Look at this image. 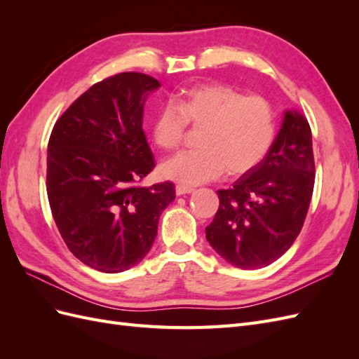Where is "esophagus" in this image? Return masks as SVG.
I'll list each match as a JSON object with an SVG mask.
<instances>
[{"label":"esophagus","mask_w":359,"mask_h":359,"mask_svg":"<svg viewBox=\"0 0 359 359\" xmlns=\"http://www.w3.org/2000/svg\"><path fill=\"white\" fill-rule=\"evenodd\" d=\"M194 189L193 187H189V186H184V184H178V186L175 187V191L178 196H182V194H187V193H191Z\"/></svg>","instance_id":"esophagus-1"}]
</instances>
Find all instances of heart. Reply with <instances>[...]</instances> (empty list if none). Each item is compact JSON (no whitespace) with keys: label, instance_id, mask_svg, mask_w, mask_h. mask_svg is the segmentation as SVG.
<instances>
[{"label":"heart","instance_id":"heart-1","mask_svg":"<svg viewBox=\"0 0 359 359\" xmlns=\"http://www.w3.org/2000/svg\"><path fill=\"white\" fill-rule=\"evenodd\" d=\"M187 124L202 127L201 147L181 153L160 166L161 175L184 186H196L220 177H240L265 158L276 137V114L259 95H244L229 85L196 83L182 90L175 103L168 102L153 121L154 142L177 149Z\"/></svg>","mask_w":359,"mask_h":359}]
</instances>
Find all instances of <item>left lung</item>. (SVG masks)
<instances>
[{"mask_svg":"<svg viewBox=\"0 0 359 359\" xmlns=\"http://www.w3.org/2000/svg\"><path fill=\"white\" fill-rule=\"evenodd\" d=\"M314 186L311 130L306 116L286 109L268 154L219 190L220 205L205 227L206 240L227 264L268 266L283 256L302 229Z\"/></svg>","mask_w":359,"mask_h":359,"instance_id":"8db88e82","label":"left lung"}]
</instances>
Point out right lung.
Returning a JSON list of instances; mask_svg holds the SVG:
<instances>
[{"mask_svg":"<svg viewBox=\"0 0 359 359\" xmlns=\"http://www.w3.org/2000/svg\"><path fill=\"white\" fill-rule=\"evenodd\" d=\"M160 82L119 73L86 90L53 126L46 189L53 220L81 262L107 274L142 260L175 186L140 187L154 168L144 106Z\"/></svg>","mask_w":359,"mask_h":359,"instance_id":"obj_1","label":"right lung"}]
</instances>
